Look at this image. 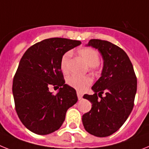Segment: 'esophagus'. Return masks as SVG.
Returning <instances> with one entry per match:
<instances>
[{
	"mask_svg": "<svg viewBox=\"0 0 149 149\" xmlns=\"http://www.w3.org/2000/svg\"><path fill=\"white\" fill-rule=\"evenodd\" d=\"M77 96H78V99L81 100L82 98V94L79 92H77Z\"/></svg>",
	"mask_w": 149,
	"mask_h": 149,
	"instance_id": "1",
	"label": "esophagus"
}]
</instances>
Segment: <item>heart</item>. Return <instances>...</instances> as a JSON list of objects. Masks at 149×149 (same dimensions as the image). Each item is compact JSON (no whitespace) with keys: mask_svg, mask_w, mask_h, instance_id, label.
<instances>
[{"mask_svg":"<svg viewBox=\"0 0 149 149\" xmlns=\"http://www.w3.org/2000/svg\"><path fill=\"white\" fill-rule=\"evenodd\" d=\"M78 54L85 60L92 69H95L99 62V54L97 51L91 47H82L78 50ZM72 54L67 51L62 56L60 63L61 71L67 74L69 72V64ZM93 79L89 76H77L73 75L67 79V84L78 92H84L92 85Z\"/></svg>","mask_w":149,"mask_h":149,"instance_id":"b5f03b06","label":"heart"}]
</instances>
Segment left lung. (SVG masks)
Wrapping results in <instances>:
<instances>
[{"mask_svg":"<svg viewBox=\"0 0 149 149\" xmlns=\"http://www.w3.org/2000/svg\"><path fill=\"white\" fill-rule=\"evenodd\" d=\"M87 45L98 49L104 67L102 77L92 87L95 94L83 96L92 103V109L82 115V123L90 134L106 137L118 130L130 114L137 79L130 60L122 48L100 39H91Z\"/></svg>","mask_w":149,"mask_h":149,"instance_id":"8db88e82","label":"left lung"}]
</instances>
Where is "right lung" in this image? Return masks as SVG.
Instances as JSON below:
<instances>
[{"label":"right lung","mask_w":149,"mask_h":149,"mask_svg":"<svg viewBox=\"0 0 149 149\" xmlns=\"http://www.w3.org/2000/svg\"><path fill=\"white\" fill-rule=\"evenodd\" d=\"M80 41L51 38L35 44L21 58L13 81L15 108L26 128L38 135L57 130L67 110L78 101L77 92L65 84L60 63L62 56ZM54 85L59 91L49 92Z\"/></svg>","instance_id":"1"}]
</instances>
